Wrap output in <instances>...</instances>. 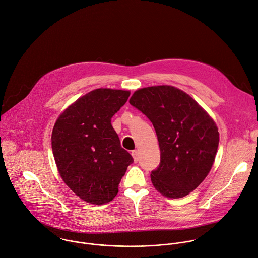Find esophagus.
<instances>
[{"label": "esophagus", "instance_id": "1", "mask_svg": "<svg viewBox=\"0 0 258 258\" xmlns=\"http://www.w3.org/2000/svg\"><path fill=\"white\" fill-rule=\"evenodd\" d=\"M132 156H133V158H134V161H135V163H138L139 162V160H140V157H139V152L138 151H133L132 152Z\"/></svg>", "mask_w": 258, "mask_h": 258}]
</instances>
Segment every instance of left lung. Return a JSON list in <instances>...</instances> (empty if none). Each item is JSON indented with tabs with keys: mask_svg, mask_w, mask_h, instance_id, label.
I'll return each mask as SVG.
<instances>
[{
	"mask_svg": "<svg viewBox=\"0 0 258 258\" xmlns=\"http://www.w3.org/2000/svg\"><path fill=\"white\" fill-rule=\"evenodd\" d=\"M130 103L153 123L161 151L152 171L154 187L168 198H182L207 177L215 160L219 133L214 120L186 92L169 85L137 90Z\"/></svg>",
	"mask_w": 258,
	"mask_h": 258,
	"instance_id": "8db88e82",
	"label": "left lung"
}]
</instances>
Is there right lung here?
<instances>
[{
    "label": "right lung",
    "mask_w": 258,
    "mask_h": 258,
    "mask_svg": "<svg viewBox=\"0 0 258 258\" xmlns=\"http://www.w3.org/2000/svg\"><path fill=\"white\" fill-rule=\"evenodd\" d=\"M130 94L127 90L94 89L68 106L53 127L52 151L58 172L87 203L110 202L134 163L111 125V117Z\"/></svg>",
    "instance_id": "1"
}]
</instances>
